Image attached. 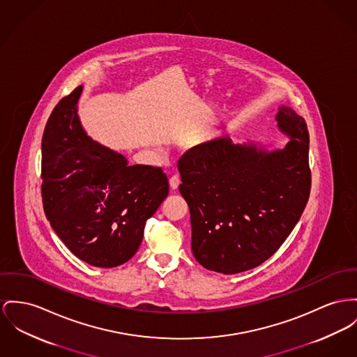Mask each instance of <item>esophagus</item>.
<instances>
[{
    "mask_svg": "<svg viewBox=\"0 0 357 357\" xmlns=\"http://www.w3.org/2000/svg\"><path fill=\"white\" fill-rule=\"evenodd\" d=\"M180 177L177 176V174H174V176H172L170 177V180H169V185H170V188L172 190H177L178 188V185H180Z\"/></svg>",
    "mask_w": 357,
    "mask_h": 357,
    "instance_id": "1",
    "label": "esophagus"
}]
</instances>
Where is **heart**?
<instances>
[{
  "label": "heart",
  "mask_w": 357,
  "mask_h": 357,
  "mask_svg": "<svg viewBox=\"0 0 357 357\" xmlns=\"http://www.w3.org/2000/svg\"><path fill=\"white\" fill-rule=\"evenodd\" d=\"M206 139H207L206 135L202 132V134H199V135L195 138V142H196L197 146H200V144H203V143L206 142Z\"/></svg>",
  "instance_id": "obj_1"
}]
</instances>
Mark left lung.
I'll use <instances>...</instances> for the list:
<instances>
[{
	"label": "left lung",
	"instance_id": "1",
	"mask_svg": "<svg viewBox=\"0 0 357 357\" xmlns=\"http://www.w3.org/2000/svg\"><path fill=\"white\" fill-rule=\"evenodd\" d=\"M276 121L288 137L283 149L216 138L178 160L192 253L210 271L234 275L259 266L282 246L307 204L306 121L285 105L279 107Z\"/></svg>",
	"mask_w": 357,
	"mask_h": 357
}]
</instances>
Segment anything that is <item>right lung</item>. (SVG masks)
<instances>
[{"instance_id":"obj_1","label":"right lung","mask_w":357,"mask_h":357,"mask_svg":"<svg viewBox=\"0 0 357 357\" xmlns=\"http://www.w3.org/2000/svg\"><path fill=\"white\" fill-rule=\"evenodd\" d=\"M81 93L78 86L56 104L43 132V207L74 256L114 268L137 253L169 183L161 167H130L123 154L86 134L77 114Z\"/></svg>"}]
</instances>
